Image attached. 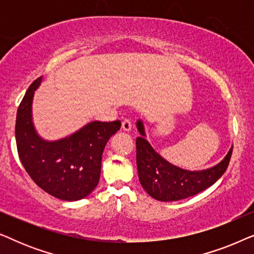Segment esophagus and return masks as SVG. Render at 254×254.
<instances>
[{"mask_svg":"<svg viewBox=\"0 0 254 254\" xmlns=\"http://www.w3.org/2000/svg\"><path fill=\"white\" fill-rule=\"evenodd\" d=\"M121 128H123V130L125 131H129L131 130V123L129 119H125L123 121V126H121Z\"/></svg>","mask_w":254,"mask_h":254,"instance_id":"esophagus-1","label":"esophagus"}]
</instances>
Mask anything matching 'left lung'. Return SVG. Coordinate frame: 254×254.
<instances>
[{
  "mask_svg": "<svg viewBox=\"0 0 254 254\" xmlns=\"http://www.w3.org/2000/svg\"><path fill=\"white\" fill-rule=\"evenodd\" d=\"M142 136L136 138L138 179L149 195L159 201H177L193 196L214 185L223 176L232 155V147L223 161L202 171H187L162 158L143 137V124L137 121Z\"/></svg>",
  "mask_w": 254,
  "mask_h": 254,
  "instance_id": "1",
  "label": "left lung"
}]
</instances>
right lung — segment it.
I'll return each mask as SVG.
<instances>
[{
    "instance_id": "obj_1",
    "label": "right lung",
    "mask_w": 254,
    "mask_h": 254,
    "mask_svg": "<svg viewBox=\"0 0 254 254\" xmlns=\"http://www.w3.org/2000/svg\"><path fill=\"white\" fill-rule=\"evenodd\" d=\"M41 78L29 86L16 117V143L20 162L40 189L58 199L76 201L98 185L104 148L120 129L119 120L92 121L62 140L44 141L34 130L31 105Z\"/></svg>"
}]
</instances>
